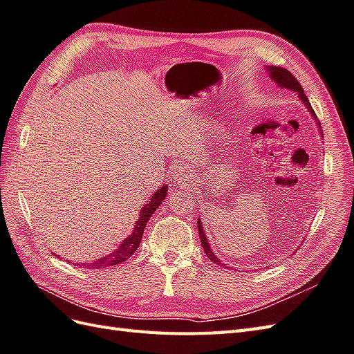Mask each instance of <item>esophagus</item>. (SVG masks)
I'll use <instances>...</instances> for the list:
<instances>
[{
  "mask_svg": "<svg viewBox=\"0 0 354 354\" xmlns=\"http://www.w3.org/2000/svg\"><path fill=\"white\" fill-rule=\"evenodd\" d=\"M185 175H187V170L184 169V167H179L176 171H175V178H176V180H184V178H185Z\"/></svg>",
  "mask_w": 354,
  "mask_h": 354,
  "instance_id": "1",
  "label": "esophagus"
}]
</instances>
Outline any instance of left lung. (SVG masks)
<instances>
[{
	"mask_svg": "<svg viewBox=\"0 0 354 354\" xmlns=\"http://www.w3.org/2000/svg\"><path fill=\"white\" fill-rule=\"evenodd\" d=\"M268 70L270 71V77L274 79V82H277L279 86H283V88H288V89L296 91V93L299 94V97H301L302 102L305 103V106L308 107V111H310L313 115H315L314 111H313V107H311L310 100L306 98V95H305V93H304L302 85L299 84V80H297L292 73H290L288 70H286V68H283V67H274V66H272V67L268 68ZM197 229H198V236H201V242H202L203 251L206 252L207 259L212 260L214 263H216V265H221L218 257H216V256L214 254L211 247H209V243H207V239H206V234H205V232H203L201 218H197ZM221 266H223V265H221Z\"/></svg>",
	"mask_w": 354,
	"mask_h": 354,
	"instance_id": "obj_1",
	"label": "left lung"
}]
</instances>
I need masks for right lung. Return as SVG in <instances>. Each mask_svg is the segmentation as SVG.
Wrapping results in <instances>:
<instances>
[{"label": "right lung", "instance_id": "right-lung-1", "mask_svg": "<svg viewBox=\"0 0 354 354\" xmlns=\"http://www.w3.org/2000/svg\"><path fill=\"white\" fill-rule=\"evenodd\" d=\"M166 194H167V185L161 187L158 192L152 196L151 202L142 207V211L139 214V218H138V221L134 223L133 233L130 234L129 238H125V241L121 243L120 248H118L116 251H113L112 254H109V256L100 259V260H95L94 263H79V266L80 268L84 266L86 269L98 270V269H102V268H109V266L120 265V263H122V261H125L127 259H130V256L134 254L136 250H138L139 245H140V241H142V236H143V230H145V227H147L148 220L151 218V215L156 212V209L160 206V203L165 201Z\"/></svg>", "mask_w": 354, "mask_h": 354}]
</instances>
